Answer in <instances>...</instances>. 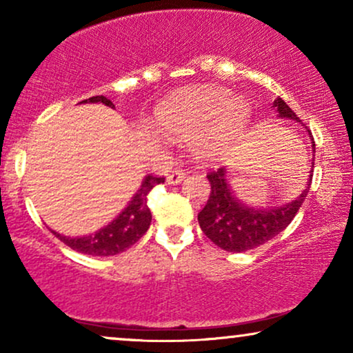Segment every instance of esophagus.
I'll list each match as a JSON object with an SVG mask.
<instances>
[{"instance_id": "1", "label": "esophagus", "mask_w": 353, "mask_h": 353, "mask_svg": "<svg viewBox=\"0 0 353 353\" xmlns=\"http://www.w3.org/2000/svg\"><path fill=\"white\" fill-rule=\"evenodd\" d=\"M185 170H183V168H173V170L168 173L167 175V181H168V185H178V183H181L183 181V178H185Z\"/></svg>"}]
</instances>
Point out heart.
I'll list each match as a JSON object with an SVG mask.
<instances>
[{
  "label": "heart",
  "instance_id": "heart-1",
  "mask_svg": "<svg viewBox=\"0 0 353 353\" xmlns=\"http://www.w3.org/2000/svg\"><path fill=\"white\" fill-rule=\"evenodd\" d=\"M248 119V104L220 86L181 91L157 109L159 125L176 137L191 138L192 154L204 163L230 156Z\"/></svg>",
  "mask_w": 353,
  "mask_h": 353
}]
</instances>
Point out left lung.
Listing matches in <instances>:
<instances>
[{
	"instance_id": "1",
	"label": "left lung",
	"mask_w": 353,
	"mask_h": 353,
	"mask_svg": "<svg viewBox=\"0 0 353 353\" xmlns=\"http://www.w3.org/2000/svg\"><path fill=\"white\" fill-rule=\"evenodd\" d=\"M273 104L279 117L301 122L296 112L281 98L274 99ZM312 146L315 148V144ZM207 180L210 181L212 191L205 207L197 215V220L207 238L228 252H245L255 249L286 230L308 192V190L303 191L291 204L259 210L250 209L236 199L230 191L223 168L207 173Z\"/></svg>"
}]
</instances>
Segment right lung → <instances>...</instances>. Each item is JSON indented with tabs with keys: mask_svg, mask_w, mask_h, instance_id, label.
Segmentation results:
<instances>
[{
	"mask_svg": "<svg viewBox=\"0 0 353 353\" xmlns=\"http://www.w3.org/2000/svg\"><path fill=\"white\" fill-rule=\"evenodd\" d=\"M81 103H103L114 109V104L110 99L104 96H93V98L81 101ZM165 181V178L159 175H148L144 178L141 188H139L130 204L125 207V210L115 219L112 223H109L105 228L96 231L94 234L83 236V238H67L56 231L52 234L57 239H61L65 245L77 252L94 255V257H109V255H117L143 238L149 225H151V210L148 207V194L154 186L159 183Z\"/></svg>",
	"mask_w": 353,
	"mask_h": 353,
	"instance_id": "1",
	"label": "right lung"
}]
</instances>
